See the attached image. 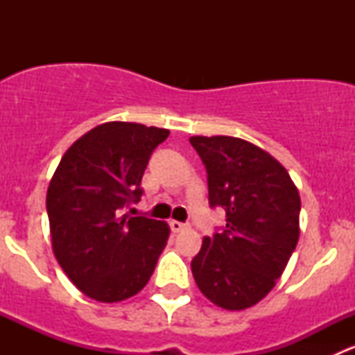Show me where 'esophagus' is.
Returning a JSON list of instances; mask_svg holds the SVG:
<instances>
[{"instance_id": "1", "label": "esophagus", "mask_w": 355, "mask_h": 355, "mask_svg": "<svg viewBox=\"0 0 355 355\" xmlns=\"http://www.w3.org/2000/svg\"><path fill=\"white\" fill-rule=\"evenodd\" d=\"M170 228H171V232H173V234H178V232H184V230H187V225L185 223H180V221H177V220H171L170 221Z\"/></svg>"}]
</instances>
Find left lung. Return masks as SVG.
Returning <instances> with one entry per match:
<instances>
[{
  "mask_svg": "<svg viewBox=\"0 0 355 355\" xmlns=\"http://www.w3.org/2000/svg\"><path fill=\"white\" fill-rule=\"evenodd\" d=\"M206 164L209 204L227 228L204 237L192 275L206 299L227 311L252 307L271 292L295 250L300 196L284 164L228 135L189 139Z\"/></svg>",
  "mask_w": 355,
  "mask_h": 355,
  "instance_id": "obj_1",
  "label": "left lung"
}]
</instances>
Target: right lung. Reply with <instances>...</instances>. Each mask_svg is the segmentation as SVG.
Masks as SVG:
<instances>
[{"label":"right lung","mask_w":355,"mask_h":355,"mask_svg":"<svg viewBox=\"0 0 355 355\" xmlns=\"http://www.w3.org/2000/svg\"><path fill=\"white\" fill-rule=\"evenodd\" d=\"M170 130L106 121L73 142L46 194L51 247L71 284L98 302L141 292L166 247V221L130 218L151 153Z\"/></svg>","instance_id":"obj_1"}]
</instances>
